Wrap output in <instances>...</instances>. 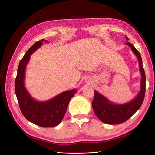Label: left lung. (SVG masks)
Returning a JSON list of instances; mask_svg holds the SVG:
<instances>
[{
    "instance_id": "1",
    "label": "left lung",
    "mask_w": 155,
    "mask_h": 155,
    "mask_svg": "<svg viewBox=\"0 0 155 155\" xmlns=\"http://www.w3.org/2000/svg\"><path fill=\"white\" fill-rule=\"evenodd\" d=\"M125 37L127 41L129 40L127 36ZM126 45L130 47L139 61V69L141 74L140 90L132 101L124 104L113 103L103 94L97 91H94V97L92 102L93 110L101 121L108 124H120L127 120L139 109L143 104L145 94L146 77L145 72L143 67L142 58L139 51L132 44L127 42Z\"/></svg>"
}]
</instances>
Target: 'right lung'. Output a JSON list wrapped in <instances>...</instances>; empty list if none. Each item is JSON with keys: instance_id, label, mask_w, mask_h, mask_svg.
Masks as SVG:
<instances>
[{"instance_id": "add662e5", "label": "right lung", "mask_w": 155, "mask_h": 155, "mask_svg": "<svg viewBox=\"0 0 155 155\" xmlns=\"http://www.w3.org/2000/svg\"><path fill=\"white\" fill-rule=\"evenodd\" d=\"M43 42H48L44 39L37 42L20 61L15 91L22 113L28 121L42 127H52L60 124L67 111L69 101L77 91L74 88L64 91L46 101H38L31 97L25 85L26 67L31 55L41 47Z\"/></svg>"}]
</instances>
